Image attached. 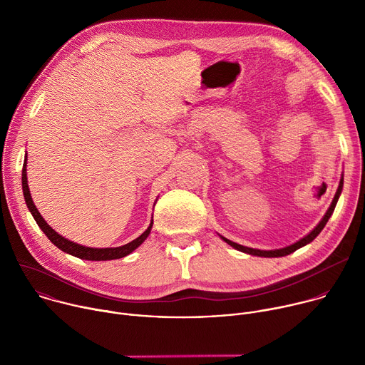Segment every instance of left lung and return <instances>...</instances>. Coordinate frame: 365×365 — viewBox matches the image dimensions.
I'll use <instances>...</instances> for the list:
<instances>
[{"instance_id": "left-lung-1", "label": "left lung", "mask_w": 365, "mask_h": 365, "mask_svg": "<svg viewBox=\"0 0 365 365\" xmlns=\"http://www.w3.org/2000/svg\"><path fill=\"white\" fill-rule=\"evenodd\" d=\"M342 186H344V178H341V180H339V186H338L336 193H335V196H334V199H332V203H331V206L328 207V211H327V214L324 215V218L319 221V224H318L314 230H312L307 235H304L303 238H300L299 241H296V242H294V244H292V245H287V247H283V248H276V250H258V248L244 247V245L237 244V242H234V241H231V240H228V238H225V237H222V235H220V237H221V238H222L228 245H231L232 248H235V250H238V251H241V252L250 254V255H257V257H269V258H272V257H284V255H289V254H292L293 251H296V250H299V248L304 247L306 244L312 242V241H314V240L319 235V232L324 230V227L327 225L328 220L331 218V215H332V212H334V210H335L336 202H338L339 195H341V192H342Z\"/></svg>"}]
</instances>
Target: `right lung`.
Returning a JSON list of instances; mask_svg holds the SVG:
<instances>
[{
	"instance_id": "right-lung-1",
	"label": "right lung",
	"mask_w": 365,
	"mask_h": 365,
	"mask_svg": "<svg viewBox=\"0 0 365 365\" xmlns=\"http://www.w3.org/2000/svg\"><path fill=\"white\" fill-rule=\"evenodd\" d=\"M21 183H23V195L27 203L29 211L31 212L33 218L36 220L37 225L40 227V230L46 234V237L53 242L58 248H61L63 252L71 254L73 257L82 258V259H89V262H107V259H117V258H123L128 254H131L135 248H138L145 238L148 237L151 227H153V220L148 225V228L135 240H133L131 242L121 245V247H108V248H93V247H85L81 244H76L65 237H62L61 234H58L53 228H51L40 215V212L37 211V207L31 199V193L29 189V183H27V153L24 155V165H23V172H21ZM155 205V202H154ZM153 218V217H151Z\"/></svg>"
}]
</instances>
